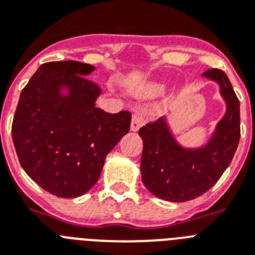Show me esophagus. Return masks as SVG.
I'll return each mask as SVG.
<instances>
[{
  "label": "esophagus",
  "instance_id": "34e87169",
  "mask_svg": "<svg viewBox=\"0 0 255 255\" xmlns=\"http://www.w3.org/2000/svg\"><path fill=\"white\" fill-rule=\"evenodd\" d=\"M145 123V115L142 111H136V113L132 115V123H131V131L136 132L140 129L142 124Z\"/></svg>",
  "mask_w": 255,
  "mask_h": 255
}]
</instances>
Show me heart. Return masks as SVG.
<instances>
[{"label":"heart","instance_id":"obj_1","mask_svg":"<svg viewBox=\"0 0 255 255\" xmlns=\"http://www.w3.org/2000/svg\"><path fill=\"white\" fill-rule=\"evenodd\" d=\"M154 89H158V88H157V86H156V88H154Z\"/></svg>","mask_w":255,"mask_h":255}]
</instances>
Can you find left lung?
<instances>
[{
	"mask_svg": "<svg viewBox=\"0 0 255 255\" xmlns=\"http://www.w3.org/2000/svg\"><path fill=\"white\" fill-rule=\"evenodd\" d=\"M204 76L220 85L227 102V113L206 146H179L163 119L149 122L138 129L142 138V183L163 200L187 202L208 191L227 170L239 145L240 101L231 81L221 69H208Z\"/></svg>",
	"mask_w": 255,
	"mask_h": 255,
	"instance_id": "8db88e82",
	"label": "left lung"
}]
</instances>
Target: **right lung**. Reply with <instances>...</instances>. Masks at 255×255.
Here are the masks:
<instances>
[{
  "instance_id": "right-lung-1",
  "label": "right lung",
  "mask_w": 255,
  "mask_h": 255,
  "mask_svg": "<svg viewBox=\"0 0 255 255\" xmlns=\"http://www.w3.org/2000/svg\"><path fill=\"white\" fill-rule=\"evenodd\" d=\"M90 64H41L20 93L11 134L27 175L60 198H76L98 181L103 163L131 127V113L95 107L101 88ZM65 86L70 95H59Z\"/></svg>"
}]
</instances>
